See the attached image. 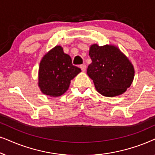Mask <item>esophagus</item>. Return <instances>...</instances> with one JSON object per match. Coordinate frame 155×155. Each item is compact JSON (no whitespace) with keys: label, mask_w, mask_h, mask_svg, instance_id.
Here are the masks:
<instances>
[{"label":"esophagus","mask_w":155,"mask_h":155,"mask_svg":"<svg viewBox=\"0 0 155 155\" xmlns=\"http://www.w3.org/2000/svg\"><path fill=\"white\" fill-rule=\"evenodd\" d=\"M80 68H81L82 72H84L86 71L87 67H86L85 65H80Z\"/></svg>","instance_id":"34e87169"}]
</instances>
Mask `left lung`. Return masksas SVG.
<instances>
[{
	"label": "left lung",
	"mask_w": 155,
	"mask_h": 155,
	"mask_svg": "<svg viewBox=\"0 0 155 155\" xmlns=\"http://www.w3.org/2000/svg\"><path fill=\"white\" fill-rule=\"evenodd\" d=\"M92 63L87 73L99 94L113 97L126 92L134 79V67L117 46L92 44L89 51Z\"/></svg>",
	"instance_id": "8db88e82"
}]
</instances>
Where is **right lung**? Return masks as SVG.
Here are the masks:
<instances>
[{"mask_svg": "<svg viewBox=\"0 0 155 155\" xmlns=\"http://www.w3.org/2000/svg\"><path fill=\"white\" fill-rule=\"evenodd\" d=\"M81 69L73 65L71 56L56 46L46 53L40 61L38 85L44 94L60 97L68 90L71 81Z\"/></svg>", "mask_w": 155, "mask_h": 155, "instance_id": "add662e5", "label": "right lung"}]
</instances>
